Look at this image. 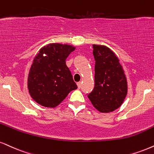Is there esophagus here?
I'll use <instances>...</instances> for the list:
<instances>
[{
	"label": "esophagus",
	"instance_id": "1",
	"mask_svg": "<svg viewBox=\"0 0 154 154\" xmlns=\"http://www.w3.org/2000/svg\"><path fill=\"white\" fill-rule=\"evenodd\" d=\"M77 85H78V88H81V82H78Z\"/></svg>",
	"mask_w": 154,
	"mask_h": 154
}]
</instances>
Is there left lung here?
<instances>
[{
  "mask_svg": "<svg viewBox=\"0 0 154 154\" xmlns=\"http://www.w3.org/2000/svg\"><path fill=\"white\" fill-rule=\"evenodd\" d=\"M95 86L88 94L93 106L101 113L113 111L121 106L127 95V81L122 66L108 47L93 45Z\"/></svg>",
  "mask_w": 154,
  "mask_h": 154,
  "instance_id": "8db88e82",
  "label": "left lung"
}]
</instances>
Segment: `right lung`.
Here are the masks:
<instances>
[{
  "label": "right lung",
  "mask_w": 154,
  "mask_h": 154,
  "mask_svg": "<svg viewBox=\"0 0 154 154\" xmlns=\"http://www.w3.org/2000/svg\"><path fill=\"white\" fill-rule=\"evenodd\" d=\"M74 50L75 47L70 45L51 43L39 51L28 78V91L36 103L54 108L78 88L66 64V58Z\"/></svg>",
  "instance_id": "right-lung-1"
}]
</instances>
